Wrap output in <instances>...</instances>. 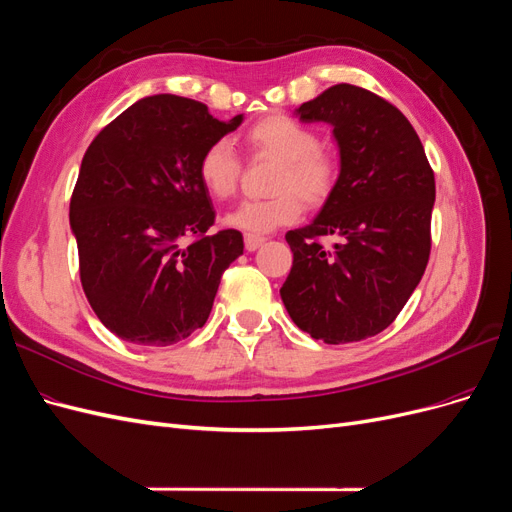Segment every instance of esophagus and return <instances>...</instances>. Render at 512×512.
Here are the masks:
<instances>
[{
    "instance_id": "esophagus-1",
    "label": "esophagus",
    "mask_w": 512,
    "mask_h": 512,
    "mask_svg": "<svg viewBox=\"0 0 512 512\" xmlns=\"http://www.w3.org/2000/svg\"><path fill=\"white\" fill-rule=\"evenodd\" d=\"M267 239L262 237V235H245V250L247 252H254V250H258V247L265 243Z\"/></svg>"
}]
</instances>
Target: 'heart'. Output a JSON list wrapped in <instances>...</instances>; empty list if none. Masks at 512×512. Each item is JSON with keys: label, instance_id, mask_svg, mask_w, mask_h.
I'll return each instance as SVG.
<instances>
[{"label": "heart", "instance_id": "heart-1", "mask_svg": "<svg viewBox=\"0 0 512 512\" xmlns=\"http://www.w3.org/2000/svg\"><path fill=\"white\" fill-rule=\"evenodd\" d=\"M245 143L254 158L277 160L271 190L262 200H245L224 224L247 235H262L299 220L303 203L318 209L329 203L342 175V160L320 145L314 128L288 115H269L247 130ZM198 181L211 198L226 200L237 192L241 158L228 141L211 143L198 160Z\"/></svg>", "mask_w": 512, "mask_h": 512}]
</instances>
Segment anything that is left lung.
<instances>
[{"label": "left lung", "mask_w": 512, "mask_h": 512, "mask_svg": "<svg viewBox=\"0 0 512 512\" xmlns=\"http://www.w3.org/2000/svg\"><path fill=\"white\" fill-rule=\"evenodd\" d=\"M297 115L331 123L342 175L318 218L286 232L292 269L280 294L314 339L361 342L389 327L421 282L436 179L406 115L363 87L333 85ZM322 236L338 239L333 251Z\"/></svg>", "instance_id": "1"}]
</instances>
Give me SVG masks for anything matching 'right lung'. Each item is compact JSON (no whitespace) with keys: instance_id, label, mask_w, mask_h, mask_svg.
Segmentation results:
<instances>
[{"instance_id":"obj_1","label":"right lung","mask_w":512,"mask_h":512,"mask_svg":"<svg viewBox=\"0 0 512 512\" xmlns=\"http://www.w3.org/2000/svg\"><path fill=\"white\" fill-rule=\"evenodd\" d=\"M170 94L138 100L87 147L70 198L85 297L104 327L138 346H170L207 322L239 230L209 232L203 151L232 130Z\"/></svg>"}]
</instances>
